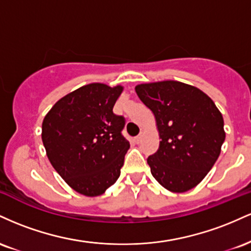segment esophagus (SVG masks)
Instances as JSON below:
<instances>
[{
    "mask_svg": "<svg viewBox=\"0 0 251 251\" xmlns=\"http://www.w3.org/2000/svg\"><path fill=\"white\" fill-rule=\"evenodd\" d=\"M134 142L137 144H139L140 142H142V135H138V137L134 138Z\"/></svg>",
    "mask_w": 251,
    "mask_h": 251,
    "instance_id": "1",
    "label": "esophagus"
}]
</instances>
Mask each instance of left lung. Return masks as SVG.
I'll use <instances>...</instances> for the list:
<instances>
[{
	"mask_svg": "<svg viewBox=\"0 0 251 251\" xmlns=\"http://www.w3.org/2000/svg\"><path fill=\"white\" fill-rule=\"evenodd\" d=\"M155 118L159 149L148 158L154 179L171 192L189 191L205 178L226 139L223 117L195 86L175 80L135 86Z\"/></svg>",
	"mask_w": 251,
	"mask_h": 251,
	"instance_id": "obj_1",
	"label": "left lung"
}]
</instances>
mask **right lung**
<instances>
[{
	"mask_svg": "<svg viewBox=\"0 0 251 251\" xmlns=\"http://www.w3.org/2000/svg\"><path fill=\"white\" fill-rule=\"evenodd\" d=\"M124 87L93 82L57 100L42 122V143L56 172L79 194L97 197L116 183L129 143L113 113Z\"/></svg>",
	"mask_w": 251,
	"mask_h": 251,
	"instance_id": "right-lung-1",
	"label": "right lung"
}]
</instances>
